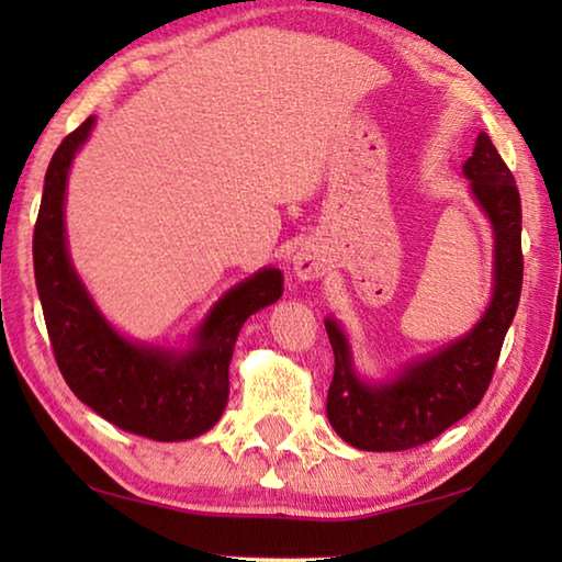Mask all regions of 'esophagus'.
Listing matches in <instances>:
<instances>
[{"mask_svg": "<svg viewBox=\"0 0 562 562\" xmlns=\"http://www.w3.org/2000/svg\"><path fill=\"white\" fill-rule=\"evenodd\" d=\"M292 268L300 280L307 282V280L322 278V274L327 272V260H325V255L317 250V247L304 245V247H300L297 255H294Z\"/></svg>", "mask_w": 562, "mask_h": 562, "instance_id": "1", "label": "esophagus"}]
</instances>
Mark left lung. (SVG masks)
<instances>
[{
  "label": "left lung",
  "mask_w": 562,
  "mask_h": 562,
  "mask_svg": "<svg viewBox=\"0 0 562 562\" xmlns=\"http://www.w3.org/2000/svg\"><path fill=\"white\" fill-rule=\"evenodd\" d=\"M463 176L496 233V288L486 315L469 335L439 355L406 367L384 386L359 382L347 339L327 319L335 376L327 392V418L341 439L361 451H404L436 439L481 404L496 372L503 339L516 317L522 288L520 193L486 133L475 138Z\"/></svg>",
  "instance_id": "obj_1"
}]
</instances>
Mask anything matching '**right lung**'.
<instances>
[{
  "label": "right lung",
  "mask_w": 562,
  "mask_h": 562,
  "mask_svg": "<svg viewBox=\"0 0 562 562\" xmlns=\"http://www.w3.org/2000/svg\"><path fill=\"white\" fill-rule=\"evenodd\" d=\"M93 116L56 148L34 225V278L54 359L71 392L123 431L183 441L221 418L231 392L227 367L245 319L282 294L280 270H260L215 304L186 355L133 345L99 315L66 255L64 190L74 154Z\"/></svg>",
  "instance_id": "obj_1"
}]
</instances>
